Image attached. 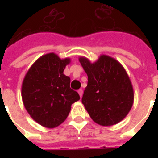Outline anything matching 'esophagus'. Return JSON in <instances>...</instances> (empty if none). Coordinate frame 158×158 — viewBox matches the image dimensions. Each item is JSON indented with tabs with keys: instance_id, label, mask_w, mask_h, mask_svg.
Listing matches in <instances>:
<instances>
[{
	"instance_id": "1",
	"label": "esophagus",
	"mask_w": 158,
	"mask_h": 158,
	"mask_svg": "<svg viewBox=\"0 0 158 158\" xmlns=\"http://www.w3.org/2000/svg\"><path fill=\"white\" fill-rule=\"evenodd\" d=\"M78 93H79V95L80 97H82L83 96V89H79V90H78Z\"/></svg>"
}]
</instances>
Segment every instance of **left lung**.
<instances>
[{
  "instance_id": "1",
  "label": "left lung",
  "mask_w": 158,
  "mask_h": 158,
  "mask_svg": "<svg viewBox=\"0 0 158 158\" xmlns=\"http://www.w3.org/2000/svg\"><path fill=\"white\" fill-rule=\"evenodd\" d=\"M79 60L88 76L82 103L90 118L102 126L122 121L134 103V89L124 68L106 55L95 62L85 56Z\"/></svg>"
}]
</instances>
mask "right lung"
<instances>
[{"label": "right lung", "mask_w": 158, "mask_h": 158, "mask_svg": "<svg viewBox=\"0 0 158 158\" xmlns=\"http://www.w3.org/2000/svg\"><path fill=\"white\" fill-rule=\"evenodd\" d=\"M70 58L48 53L34 62L22 84V99L30 117L45 128L53 129L68 118L71 106L79 100L70 88V78L63 73Z\"/></svg>", "instance_id": "add662e5"}]
</instances>
